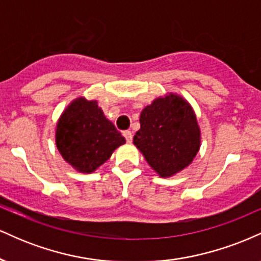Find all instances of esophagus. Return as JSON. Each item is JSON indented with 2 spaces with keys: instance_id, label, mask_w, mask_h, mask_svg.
Masks as SVG:
<instances>
[{
  "instance_id": "1",
  "label": "esophagus",
  "mask_w": 261,
  "mask_h": 261,
  "mask_svg": "<svg viewBox=\"0 0 261 261\" xmlns=\"http://www.w3.org/2000/svg\"><path fill=\"white\" fill-rule=\"evenodd\" d=\"M123 137L127 140V143H130L132 139H133V136H132V132L130 130H124L123 132Z\"/></svg>"
}]
</instances>
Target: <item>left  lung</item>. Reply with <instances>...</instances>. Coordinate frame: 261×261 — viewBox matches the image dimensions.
<instances>
[{
  "mask_svg": "<svg viewBox=\"0 0 261 261\" xmlns=\"http://www.w3.org/2000/svg\"><path fill=\"white\" fill-rule=\"evenodd\" d=\"M139 121L133 143L159 176L172 177L192 164L200 149L201 134L188 101L166 94L146 106Z\"/></svg>",
  "mask_w": 261,
  "mask_h": 261,
  "instance_id": "8db88e82",
  "label": "left lung"
}]
</instances>
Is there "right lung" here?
<instances>
[{"instance_id":"right-lung-1","label":"right lung","mask_w":261,"mask_h":261,"mask_svg":"<svg viewBox=\"0 0 261 261\" xmlns=\"http://www.w3.org/2000/svg\"><path fill=\"white\" fill-rule=\"evenodd\" d=\"M55 138L64 161L82 173L94 172L125 143L97 101L83 96L73 100L62 112Z\"/></svg>"}]
</instances>
